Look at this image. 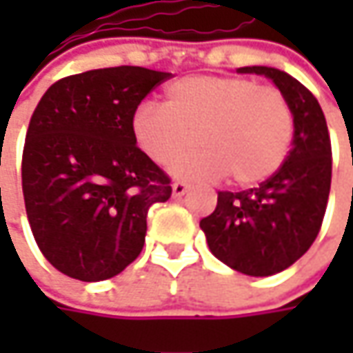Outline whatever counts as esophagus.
Segmentation results:
<instances>
[{
  "label": "esophagus",
  "instance_id": "obj_1",
  "mask_svg": "<svg viewBox=\"0 0 353 353\" xmlns=\"http://www.w3.org/2000/svg\"><path fill=\"white\" fill-rule=\"evenodd\" d=\"M186 192H188V184L186 183H181V181H179V183L172 184V196L174 198L184 196Z\"/></svg>",
  "mask_w": 353,
  "mask_h": 353
}]
</instances>
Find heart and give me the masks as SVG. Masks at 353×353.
I'll return each mask as SVG.
<instances>
[{
    "instance_id": "b5f03b06",
    "label": "heart",
    "mask_w": 353,
    "mask_h": 353,
    "mask_svg": "<svg viewBox=\"0 0 353 353\" xmlns=\"http://www.w3.org/2000/svg\"><path fill=\"white\" fill-rule=\"evenodd\" d=\"M133 137L157 165H167L199 133L203 145L174 159V176L194 183L224 179L257 184L275 174L292 143L291 103L277 88L241 76H188L167 90V105L141 103Z\"/></svg>"
}]
</instances>
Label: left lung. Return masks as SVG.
<instances>
[{
	"label": "left lung",
	"instance_id": "left-lung-1",
	"mask_svg": "<svg viewBox=\"0 0 353 353\" xmlns=\"http://www.w3.org/2000/svg\"><path fill=\"white\" fill-rule=\"evenodd\" d=\"M237 72L267 76L291 103L292 149L257 188L218 192L216 210L200 228L222 263L243 275L269 277L301 259L319 236L332 183V147L319 100L296 78L271 66Z\"/></svg>",
	"mask_w": 353,
	"mask_h": 353
}]
</instances>
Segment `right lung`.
I'll use <instances>...</instances> for the list:
<instances>
[{
	"instance_id": "add662e5",
	"label": "right lung",
	"mask_w": 353,
	"mask_h": 353,
	"mask_svg": "<svg viewBox=\"0 0 353 353\" xmlns=\"http://www.w3.org/2000/svg\"><path fill=\"white\" fill-rule=\"evenodd\" d=\"M169 78L98 68L54 82L37 103L21 165L25 210L39 250L64 275L105 281L141 253L147 212L172 188L137 147L131 119Z\"/></svg>"
}]
</instances>
